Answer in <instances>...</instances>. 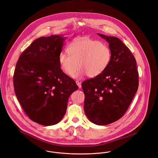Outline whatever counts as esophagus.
I'll use <instances>...</instances> for the list:
<instances>
[{
  "label": "esophagus",
  "mask_w": 158,
  "mask_h": 158,
  "mask_svg": "<svg viewBox=\"0 0 158 158\" xmlns=\"http://www.w3.org/2000/svg\"><path fill=\"white\" fill-rule=\"evenodd\" d=\"M76 83H77V85H78V86L79 88H81V84L80 82H79L78 81H76Z\"/></svg>",
  "instance_id": "34e87169"
}]
</instances>
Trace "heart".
Masks as SVG:
<instances>
[{
    "label": "heart",
    "instance_id": "b5f03b06",
    "mask_svg": "<svg viewBox=\"0 0 158 158\" xmlns=\"http://www.w3.org/2000/svg\"><path fill=\"white\" fill-rule=\"evenodd\" d=\"M69 54L61 52L59 62L63 71L73 77L79 67L77 77L85 73L94 77L104 72L111 58V51L103 43L89 38H81L73 41L67 48Z\"/></svg>",
    "mask_w": 158,
    "mask_h": 158
}]
</instances>
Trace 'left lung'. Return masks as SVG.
Returning <instances> with one entry per match:
<instances>
[{
	"mask_svg": "<svg viewBox=\"0 0 158 158\" xmlns=\"http://www.w3.org/2000/svg\"><path fill=\"white\" fill-rule=\"evenodd\" d=\"M109 43L110 63L101 74L81 83L85 112L92 123L106 125L123 116L138 89L135 58L118 38L99 34Z\"/></svg>",
	"mask_w": 158,
	"mask_h": 158,
	"instance_id": "8db88e82",
	"label": "left lung"
}]
</instances>
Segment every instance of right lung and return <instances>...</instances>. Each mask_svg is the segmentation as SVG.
I'll return each instance as SVG.
<instances>
[{"instance_id": "right-lung-1", "label": "right lung", "mask_w": 158, "mask_h": 158, "mask_svg": "<svg viewBox=\"0 0 158 158\" xmlns=\"http://www.w3.org/2000/svg\"><path fill=\"white\" fill-rule=\"evenodd\" d=\"M65 38L41 37L23 50L16 63L13 85L26 115L42 125L60 122L66 112L75 81L60 68L59 55Z\"/></svg>"}]
</instances>
